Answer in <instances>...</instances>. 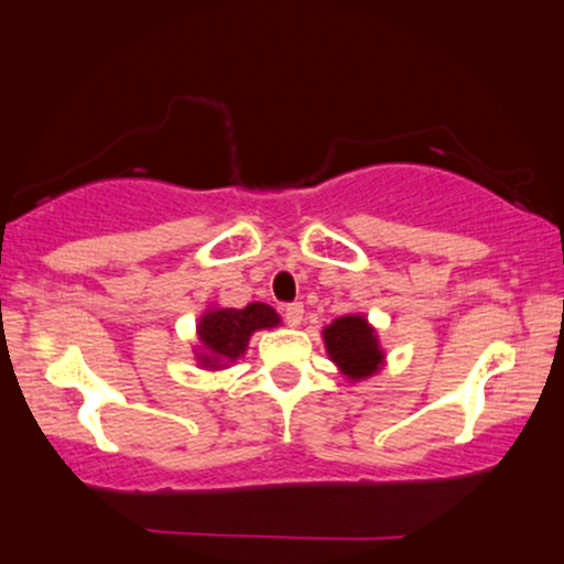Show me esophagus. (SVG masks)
Listing matches in <instances>:
<instances>
[{"instance_id": "34e87169", "label": "esophagus", "mask_w": 564, "mask_h": 564, "mask_svg": "<svg viewBox=\"0 0 564 564\" xmlns=\"http://www.w3.org/2000/svg\"><path fill=\"white\" fill-rule=\"evenodd\" d=\"M283 318H286V323L291 328H296V326H302V318H304V307L300 302H294V304H286V307H283Z\"/></svg>"}]
</instances>
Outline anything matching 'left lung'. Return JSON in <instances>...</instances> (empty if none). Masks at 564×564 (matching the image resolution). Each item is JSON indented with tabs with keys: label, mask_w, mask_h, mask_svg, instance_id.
<instances>
[{
	"label": "left lung",
	"mask_w": 564,
	"mask_h": 564,
	"mask_svg": "<svg viewBox=\"0 0 564 564\" xmlns=\"http://www.w3.org/2000/svg\"><path fill=\"white\" fill-rule=\"evenodd\" d=\"M323 345L328 360L339 368L347 381H364L377 377L384 368V349H381L377 328L368 323L364 313H347L323 326Z\"/></svg>",
	"instance_id": "1"
}]
</instances>
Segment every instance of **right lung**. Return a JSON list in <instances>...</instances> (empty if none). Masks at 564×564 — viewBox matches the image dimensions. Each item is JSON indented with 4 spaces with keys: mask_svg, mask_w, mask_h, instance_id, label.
<instances>
[{
    "mask_svg": "<svg viewBox=\"0 0 564 564\" xmlns=\"http://www.w3.org/2000/svg\"><path fill=\"white\" fill-rule=\"evenodd\" d=\"M281 326V315L270 304L251 302L246 307H219L209 304L196 323V364L204 371H223L238 358H243L246 347L254 332Z\"/></svg>",
    "mask_w": 564,
    "mask_h": 564,
    "instance_id": "1",
    "label": "right lung"
}]
</instances>
